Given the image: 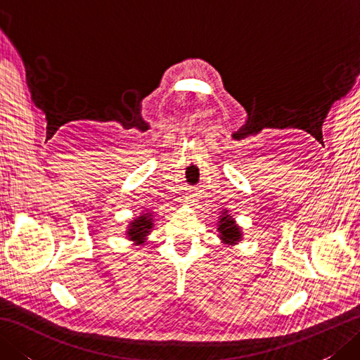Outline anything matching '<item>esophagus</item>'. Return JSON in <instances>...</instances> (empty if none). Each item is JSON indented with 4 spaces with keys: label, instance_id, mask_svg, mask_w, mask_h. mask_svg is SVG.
Returning <instances> with one entry per match:
<instances>
[{
    "label": "esophagus",
    "instance_id": "esophagus-1",
    "mask_svg": "<svg viewBox=\"0 0 360 360\" xmlns=\"http://www.w3.org/2000/svg\"><path fill=\"white\" fill-rule=\"evenodd\" d=\"M186 202H187V204H192V202H195V196H193V195H188V196H186Z\"/></svg>",
    "mask_w": 360,
    "mask_h": 360
}]
</instances>
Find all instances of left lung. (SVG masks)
I'll use <instances>...</instances> for the list:
<instances>
[{"instance_id":"1","label":"left lung","mask_w":360,"mask_h":360,"mask_svg":"<svg viewBox=\"0 0 360 360\" xmlns=\"http://www.w3.org/2000/svg\"><path fill=\"white\" fill-rule=\"evenodd\" d=\"M218 231L221 233V238H223L224 241H232L233 243V241H238L241 238L240 227L235 224V221L229 215L221 218Z\"/></svg>"}]
</instances>
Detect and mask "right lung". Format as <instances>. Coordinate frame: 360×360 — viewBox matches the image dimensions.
Returning <instances> with one entry per match:
<instances>
[{
    "label": "right lung",
    "instance_id": "obj_1",
    "mask_svg": "<svg viewBox=\"0 0 360 360\" xmlns=\"http://www.w3.org/2000/svg\"><path fill=\"white\" fill-rule=\"evenodd\" d=\"M151 215H143V217H139V218H136L133 223H131V226H129V229H128V236L131 240H139V243H142V240H143V236L147 235L148 232H150V229L153 227V223H151V218H150Z\"/></svg>",
    "mask_w": 360,
    "mask_h": 360
}]
</instances>
